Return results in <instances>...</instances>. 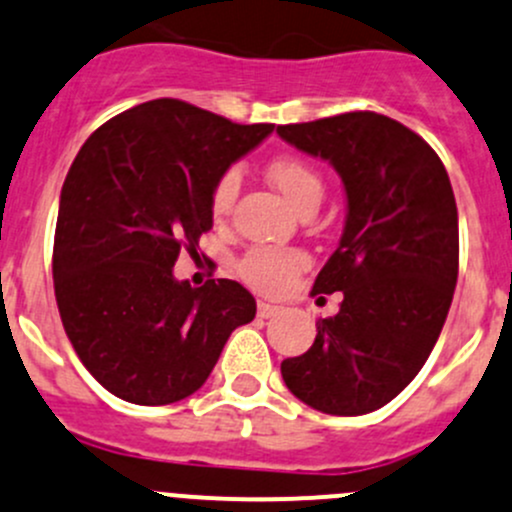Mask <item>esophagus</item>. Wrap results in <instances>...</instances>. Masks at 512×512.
Wrapping results in <instances>:
<instances>
[{
  "label": "esophagus",
  "mask_w": 512,
  "mask_h": 512,
  "mask_svg": "<svg viewBox=\"0 0 512 512\" xmlns=\"http://www.w3.org/2000/svg\"><path fill=\"white\" fill-rule=\"evenodd\" d=\"M279 314V306L270 304V301H257V316L262 319H272V316Z\"/></svg>",
  "instance_id": "1"
}]
</instances>
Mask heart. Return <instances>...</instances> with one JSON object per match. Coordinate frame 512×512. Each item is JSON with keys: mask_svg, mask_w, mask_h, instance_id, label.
<instances>
[{"mask_svg": "<svg viewBox=\"0 0 512 512\" xmlns=\"http://www.w3.org/2000/svg\"><path fill=\"white\" fill-rule=\"evenodd\" d=\"M267 176L277 191L292 203L301 213L304 208L321 203L324 196V181L319 171L309 161L297 157H279L267 166ZM240 174L235 169H228L211 191V213L215 218H225L233 211V203L238 198ZM306 265V257L297 250H277V247H252L242 255L238 262V274L242 282L260 292H279L287 287L301 267Z\"/></svg>", "mask_w": 512, "mask_h": 512, "instance_id": "heart-1", "label": "heart"}]
</instances>
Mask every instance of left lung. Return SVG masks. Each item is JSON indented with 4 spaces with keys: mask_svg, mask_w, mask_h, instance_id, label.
I'll return each instance as SVG.
<instances>
[{
    "mask_svg": "<svg viewBox=\"0 0 512 512\" xmlns=\"http://www.w3.org/2000/svg\"><path fill=\"white\" fill-rule=\"evenodd\" d=\"M326 159L348 198L346 228L311 294L343 292L314 346L282 360L292 395L338 417L368 414L412 383L437 343L459 277V213L449 174L410 127L378 112L279 125Z\"/></svg>",
    "mask_w": 512,
    "mask_h": 512,
    "instance_id": "left-lung-1",
    "label": "left lung"
}]
</instances>
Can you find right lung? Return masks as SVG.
<instances>
[{"mask_svg": "<svg viewBox=\"0 0 512 512\" xmlns=\"http://www.w3.org/2000/svg\"><path fill=\"white\" fill-rule=\"evenodd\" d=\"M274 125L161 98L125 110L80 147L61 188L53 289L63 328L98 383L134 405H171L211 375L230 333L255 319L233 279H174L213 228L211 191Z\"/></svg>", "mask_w": 512, "mask_h": 512, "instance_id": "1", "label": "right lung"}]
</instances>
